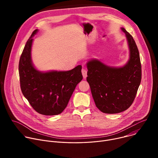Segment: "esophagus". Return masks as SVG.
<instances>
[{
  "instance_id": "34e87169",
  "label": "esophagus",
  "mask_w": 158,
  "mask_h": 158,
  "mask_svg": "<svg viewBox=\"0 0 158 158\" xmlns=\"http://www.w3.org/2000/svg\"><path fill=\"white\" fill-rule=\"evenodd\" d=\"M82 76H83V77L84 78H85L87 76V71L86 69H85L84 68L82 69Z\"/></svg>"
}]
</instances>
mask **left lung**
<instances>
[{
    "mask_svg": "<svg viewBox=\"0 0 158 158\" xmlns=\"http://www.w3.org/2000/svg\"><path fill=\"white\" fill-rule=\"evenodd\" d=\"M121 29L126 34L130 51V58L125 65L110 67L97 59L87 63V81L94 102L106 114L127 109L136 98L141 81V64L136 44L124 28Z\"/></svg>",
    "mask_w": 158,
    "mask_h": 158,
    "instance_id": "obj_1",
    "label": "left lung"
}]
</instances>
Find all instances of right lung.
I'll list each match as a JSON object with an SVG mask.
<instances>
[{
    "instance_id": "add662e5",
    "label": "right lung",
    "mask_w": 158,
    "mask_h": 158,
    "mask_svg": "<svg viewBox=\"0 0 158 158\" xmlns=\"http://www.w3.org/2000/svg\"><path fill=\"white\" fill-rule=\"evenodd\" d=\"M34 31L20 56L19 73L20 89L32 108L46 116L60 114L65 109L79 82L82 79V66L68 71L41 73L36 70L31 60Z\"/></svg>"
}]
</instances>
